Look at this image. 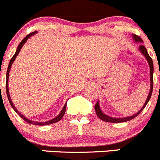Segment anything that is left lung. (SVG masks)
<instances>
[{
    "label": "left lung",
    "instance_id": "left-lung-1",
    "mask_svg": "<svg viewBox=\"0 0 160 160\" xmlns=\"http://www.w3.org/2000/svg\"><path fill=\"white\" fill-rule=\"evenodd\" d=\"M132 38L133 40L136 42V43H143V40L141 39V38L140 36H137V35H133L132 34ZM139 51H140V53L145 57V58L147 59L148 62L149 67H150V91H149L148 95V98L145 101V103L143 104V107L141 109L137 112V113L133 114V115L129 116V117H109V116L106 115L105 113H104L102 112V110L101 109L100 105H99V101H98L97 104L95 105V111H96V113L98 115V117L100 118L101 120L104 121H106V122H110V123H121V122H126V121H131V120L134 119L135 117H137L139 114L141 112V111H143V109H144L145 106L147 105L148 102L150 100L151 96H152V90H153V72H154V67H153V62H152V59L150 56H149L147 50L145 48V47L143 45H140L139 47Z\"/></svg>",
    "mask_w": 160,
    "mask_h": 160
}]
</instances>
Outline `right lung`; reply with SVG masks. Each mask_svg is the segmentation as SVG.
Instances as JSON below:
<instances>
[{
	"label": "right lung",
	"mask_w": 160,
	"mask_h": 160,
	"mask_svg": "<svg viewBox=\"0 0 160 160\" xmlns=\"http://www.w3.org/2000/svg\"><path fill=\"white\" fill-rule=\"evenodd\" d=\"M36 32H32V33H30L29 35H28V36H26L25 38H23V40L21 41L20 43V44L18 45V47H17V51H16L15 54H14V55L12 56V58H11V60H10L9 62V64H8V70H7V74H6V93H7V96H8V101H9V103L10 105H11V106L12 107V109L15 110V112H17V114H18L19 116H20V117H21L22 119L23 120V121H25L27 123H29V124H34V125H40V126H43V125H48V124H54V123L55 122H58V121H59L60 120L62 119V117H63L64 113H65L66 112V109H67V102L65 103V105H64L63 108L62 109V110H61V112H59V114H58L57 117H55V118H53V119L50 120V121H45V122H39V121H31V120H29L28 118H27V117H25L23 115V114L20 113V112H19L18 110H17V109L15 107V105H13L12 102V99L11 98H10V94H9V90H8V77H9V72H10V70H11V67H12V65L13 62L15 61V59L17 58V56L18 55V54L20 53V49L22 48V47L23 46V44L27 42L28 39H29L30 37H32V36H34V35L36 34Z\"/></svg>",
	"instance_id": "obj_1"
}]
</instances>
